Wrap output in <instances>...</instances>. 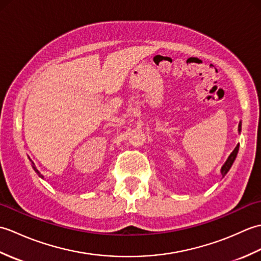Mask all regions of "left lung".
<instances>
[{"label":"left lung","instance_id":"8db88e82","mask_svg":"<svg viewBox=\"0 0 261 261\" xmlns=\"http://www.w3.org/2000/svg\"><path fill=\"white\" fill-rule=\"evenodd\" d=\"M241 124L242 123H241V121H240L239 122V125H238V131H239V134H241ZM238 151H239V145H237V147L234 148V150L231 152V154L228 157V159H226V162L222 166V168H221V175H222V177H224L226 174H228V171L232 167V165H233L234 160L237 158Z\"/></svg>","mask_w":261,"mask_h":261}]
</instances>
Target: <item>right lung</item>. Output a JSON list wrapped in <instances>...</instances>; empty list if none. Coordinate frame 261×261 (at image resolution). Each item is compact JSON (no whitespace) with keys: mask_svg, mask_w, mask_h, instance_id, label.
Listing matches in <instances>:
<instances>
[{"mask_svg":"<svg viewBox=\"0 0 261 261\" xmlns=\"http://www.w3.org/2000/svg\"><path fill=\"white\" fill-rule=\"evenodd\" d=\"M28 158H29V160H30V163H31V166H32V168H33V170H35L36 171V173H37V175L39 176V177H40V178H42L43 179V175L40 173V171H39L38 169H37V167H36V166H35V164H33V162H32V160L30 159V157H28Z\"/></svg>","mask_w":261,"mask_h":261,"instance_id":"obj_1","label":"right lung"}]
</instances>
